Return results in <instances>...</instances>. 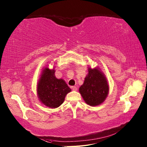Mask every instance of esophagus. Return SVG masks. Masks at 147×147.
Masks as SVG:
<instances>
[{"mask_svg":"<svg viewBox=\"0 0 147 147\" xmlns=\"http://www.w3.org/2000/svg\"><path fill=\"white\" fill-rule=\"evenodd\" d=\"M72 90H73V91H77L78 88H77L76 86H72Z\"/></svg>","mask_w":147,"mask_h":147,"instance_id":"esophagus-1","label":"esophagus"}]
</instances>
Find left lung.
<instances>
[{"mask_svg":"<svg viewBox=\"0 0 147 147\" xmlns=\"http://www.w3.org/2000/svg\"><path fill=\"white\" fill-rule=\"evenodd\" d=\"M79 91L85 103L91 107L103 103L109 93V85L100 67H88V73Z\"/></svg>","mask_w":147,"mask_h":147,"instance_id":"1","label":"left lung"}]
</instances>
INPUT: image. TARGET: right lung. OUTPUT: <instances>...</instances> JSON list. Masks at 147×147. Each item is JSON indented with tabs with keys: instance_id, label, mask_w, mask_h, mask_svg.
Listing matches in <instances>:
<instances>
[{
	"instance_id": "obj_1",
	"label": "right lung",
	"mask_w": 147,
	"mask_h": 147,
	"mask_svg": "<svg viewBox=\"0 0 147 147\" xmlns=\"http://www.w3.org/2000/svg\"><path fill=\"white\" fill-rule=\"evenodd\" d=\"M44 67L37 84L39 100L46 107L56 108L63 103L66 94L71 91L64 80L55 76V69Z\"/></svg>"
}]
</instances>
